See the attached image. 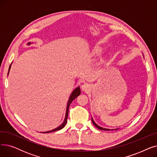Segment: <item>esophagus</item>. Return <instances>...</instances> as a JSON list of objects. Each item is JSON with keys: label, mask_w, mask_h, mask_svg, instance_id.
I'll return each instance as SVG.
<instances>
[{"label": "esophagus", "mask_w": 157, "mask_h": 157, "mask_svg": "<svg viewBox=\"0 0 157 157\" xmlns=\"http://www.w3.org/2000/svg\"><path fill=\"white\" fill-rule=\"evenodd\" d=\"M90 89V85L87 83H85L82 86V90H83V91H88V90Z\"/></svg>", "instance_id": "34e87169"}]
</instances>
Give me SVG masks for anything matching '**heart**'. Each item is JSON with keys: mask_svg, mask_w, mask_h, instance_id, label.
<instances>
[{"mask_svg": "<svg viewBox=\"0 0 157 157\" xmlns=\"http://www.w3.org/2000/svg\"><path fill=\"white\" fill-rule=\"evenodd\" d=\"M101 48H99V47H95V49H94V53L95 54V55H98V54H99L101 52Z\"/></svg>", "mask_w": 157, "mask_h": 157, "instance_id": "heart-1", "label": "heart"}]
</instances>
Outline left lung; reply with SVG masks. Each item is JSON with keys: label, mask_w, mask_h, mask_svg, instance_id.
<instances>
[{"label": "left lung", "mask_w": 157, "mask_h": 157, "mask_svg": "<svg viewBox=\"0 0 157 157\" xmlns=\"http://www.w3.org/2000/svg\"><path fill=\"white\" fill-rule=\"evenodd\" d=\"M92 123H93V124L97 128H98V129H100V130H110V129H108V128H102V127H99L98 125H97L96 123L94 122V121L93 120V119L92 118ZM115 130H117V129H115Z\"/></svg>", "instance_id": "8db88e82"}]
</instances>
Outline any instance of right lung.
I'll return each mask as SVG.
<instances>
[{
    "label": "right lung",
    "mask_w": 157,
    "mask_h": 157,
    "mask_svg": "<svg viewBox=\"0 0 157 157\" xmlns=\"http://www.w3.org/2000/svg\"><path fill=\"white\" fill-rule=\"evenodd\" d=\"M29 44H30V43H29ZM10 66H11V65H10ZM10 69H9V71H10ZM80 94H81V90H80V89H79V87H78V88H76L75 90H74L73 92H72V94L71 95L70 98H69V100L68 103H67V109H66V114H65V120H64V121L63 122L62 124L60 126L58 127L57 128H55V129H53V130H52L48 131V132H44L43 133L52 132H55V131L59 130H60V129L63 128L65 127V124H66V123H67V117H68V114H69V106H70V105H71V102H72L74 99H75V98H76L78 96H79V95H80Z\"/></svg>",
    "instance_id": "right-lung-1"
}]
</instances>
